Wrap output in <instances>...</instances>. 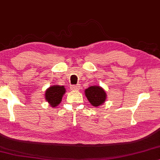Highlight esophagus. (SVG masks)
Masks as SVG:
<instances>
[{
  "instance_id": "1",
  "label": "esophagus",
  "mask_w": 160,
  "mask_h": 160,
  "mask_svg": "<svg viewBox=\"0 0 160 160\" xmlns=\"http://www.w3.org/2000/svg\"><path fill=\"white\" fill-rule=\"evenodd\" d=\"M80 89V86L78 85H72V86L71 87V90L72 91H78V90Z\"/></svg>"
}]
</instances>
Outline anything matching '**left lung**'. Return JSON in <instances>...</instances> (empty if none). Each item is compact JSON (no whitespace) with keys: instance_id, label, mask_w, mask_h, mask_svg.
<instances>
[{"instance_id":"left-lung-1","label":"left lung","mask_w":160,"mask_h":160,"mask_svg":"<svg viewBox=\"0 0 160 160\" xmlns=\"http://www.w3.org/2000/svg\"><path fill=\"white\" fill-rule=\"evenodd\" d=\"M85 95L91 104L95 107L102 105L107 96L103 88L98 85H93L85 89Z\"/></svg>"}]
</instances>
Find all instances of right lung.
<instances>
[{
  "mask_svg": "<svg viewBox=\"0 0 160 160\" xmlns=\"http://www.w3.org/2000/svg\"><path fill=\"white\" fill-rule=\"evenodd\" d=\"M66 92L64 86L58 85H51L46 89L45 98L51 107H57L62 102L63 96Z\"/></svg>",
  "mask_w": 160,
  "mask_h": 160,
  "instance_id": "add662e5",
  "label": "right lung"
}]
</instances>
